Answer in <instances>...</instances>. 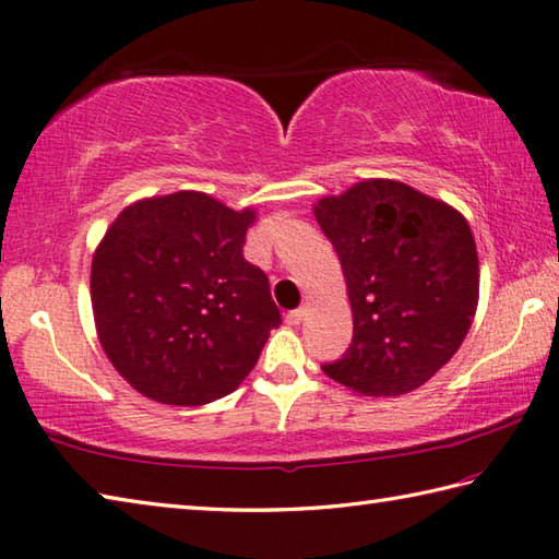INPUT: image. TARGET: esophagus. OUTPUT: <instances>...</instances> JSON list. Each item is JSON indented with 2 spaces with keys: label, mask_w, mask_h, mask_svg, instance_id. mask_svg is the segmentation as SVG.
Masks as SVG:
<instances>
[{
  "label": "esophagus",
  "mask_w": 559,
  "mask_h": 559,
  "mask_svg": "<svg viewBox=\"0 0 559 559\" xmlns=\"http://www.w3.org/2000/svg\"><path fill=\"white\" fill-rule=\"evenodd\" d=\"M305 314H308V310H305V308H298V310H290L288 314H286V322L288 324H300L302 320H305Z\"/></svg>",
  "instance_id": "1"
}]
</instances>
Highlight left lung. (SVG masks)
Listing matches in <instances>:
<instances>
[{
	"label": "left lung",
	"mask_w": 559,
	"mask_h": 559,
	"mask_svg": "<svg viewBox=\"0 0 559 559\" xmlns=\"http://www.w3.org/2000/svg\"><path fill=\"white\" fill-rule=\"evenodd\" d=\"M314 217L342 261L354 312L352 344L322 370L368 397L417 390L461 348L477 310L467 221L388 179L322 199Z\"/></svg>",
	"instance_id": "1"
}]
</instances>
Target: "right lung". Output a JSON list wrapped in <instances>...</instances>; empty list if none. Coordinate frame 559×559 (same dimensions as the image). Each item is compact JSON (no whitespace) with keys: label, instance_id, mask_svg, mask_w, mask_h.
<instances>
[{"label":"right lung","instance_id":"add662e5","mask_svg":"<svg viewBox=\"0 0 559 559\" xmlns=\"http://www.w3.org/2000/svg\"><path fill=\"white\" fill-rule=\"evenodd\" d=\"M254 217L179 191L128 205L108 227L92 261L96 332L145 397L199 407L257 366L281 310L242 254Z\"/></svg>","mask_w":559,"mask_h":559}]
</instances>
